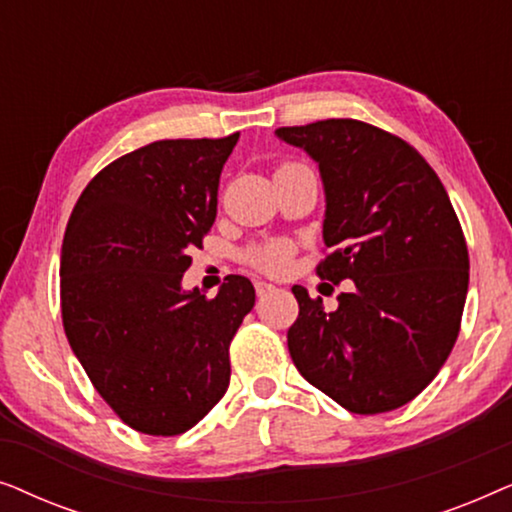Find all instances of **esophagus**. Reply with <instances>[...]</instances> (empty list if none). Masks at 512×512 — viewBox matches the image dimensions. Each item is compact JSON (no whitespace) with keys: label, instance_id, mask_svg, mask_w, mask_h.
<instances>
[{"label":"esophagus","instance_id":"esophagus-1","mask_svg":"<svg viewBox=\"0 0 512 512\" xmlns=\"http://www.w3.org/2000/svg\"><path fill=\"white\" fill-rule=\"evenodd\" d=\"M275 291V286L268 284V282H256V293L258 296H268V293Z\"/></svg>","mask_w":512,"mask_h":512}]
</instances>
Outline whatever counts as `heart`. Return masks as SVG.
<instances>
[{"instance_id":"1","label":"heart","mask_w":512,"mask_h":512,"mask_svg":"<svg viewBox=\"0 0 512 512\" xmlns=\"http://www.w3.org/2000/svg\"><path fill=\"white\" fill-rule=\"evenodd\" d=\"M249 263L256 265L258 270L270 272V275H279L286 270L291 261V244L289 242H270L263 247H256L249 251Z\"/></svg>"}]
</instances>
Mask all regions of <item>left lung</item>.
Masks as SVG:
<instances>
[{
  "instance_id": "obj_1",
  "label": "left lung",
  "mask_w": 512,
  "mask_h": 512,
  "mask_svg": "<svg viewBox=\"0 0 512 512\" xmlns=\"http://www.w3.org/2000/svg\"><path fill=\"white\" fill-rule=\"evenodd\" d=\"M275 135L319 165L333 254L317 275L352 279L333 312L293 286L291 359L349 412L401 408L443 368L466 303L468 249L445 186L408 142L354 118Z\"/></svg>"
}]
</instances>
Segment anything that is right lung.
I'll return each mask as SVG.
<instances>
[{"mask_svg":"<svg viewBox=\"0 0 512 512\" xmlns=\"http://www.w3.org/2000/svg\"><path fill=\"white\" fill-rule=\"evenodd\" d=\"M237 139H160L125 153L69 216L60 254L67 340L111 410L149 436L184 433L221 401L230 340L254 307L242 275L212 300L181 286L216 219Z\"/></svg>","mask_w":512,"mask_h":512,"instance_id":"obj_1","label":"right lung"}]
</instances>
